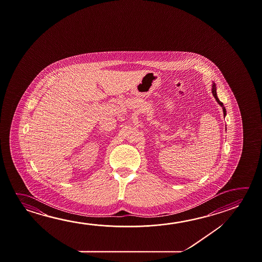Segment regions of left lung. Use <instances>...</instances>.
Returning a JSON list of instances; mask_svg holds the SVG:
<instances>
[{
    "mask_svg": "<svg viewBox=\"0 0 262 262\" xmlns=\"http://www.w3.org/2000/svg\"><path fill=\"white\" fill-rule=\"evenodd\" d=\"M212 93H213V96L214 97V99L215 100L217 101V103L222 107L223 108L224 112V116H226V114H227V112H226V107H224V104L219 100V98H217V95H216V88H215V85H214V83H213V86H212Z\"/></svg>",
    "mask_w": 262,
    "mask_h": 262,
    "instance_id": "left-lung-1",
    "label": "left lung"
}]
</instances>
